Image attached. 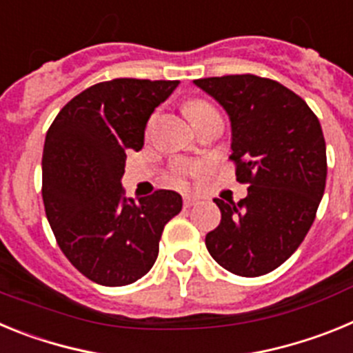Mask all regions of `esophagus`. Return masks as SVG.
Wrapping results in <instances>:
<instances>
[{"label": "esophagus", "mask_w": 353, "mask_h": 353, "mask_svg": "<svg viewBox=\"0 0 353 353\" xmlns=\"http://www.w3.org/2000/svg\"><path fill=\"white\" fill-rule=\"evenodd\" d=\"M196 203H198V198H196V196H192V194L183 196V207L185 208H191L192 205H196Z\"/></svg>", "instance_id": "34e87169"}]
</instances>
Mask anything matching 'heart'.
<instances>
[{"label":"heart","instance_id":"heart-1","mask_svg":"<svg viewBox=\"0 0 353 353\" xmlns=\"http://www.w3.org/2000/svg\"><path fill=\"white\" fill-rule=\"evenodd\" d=\"M210 113H215V109L203 101H191L185 104V114L189 117V120H191L192 123H196L199 118L207 117V114Z\"/></svg>","mask_w":353,"mask_h":353}]
</instances>
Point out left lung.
Here are the masks:
<instances>
[{"label": "left lung", "instance_id": "left-lung-1", "mask_svg": "<svg viewBox=\"0 0 353 353\" xmlns=\"http://www.w3.org/2000/svg\"><path fill=\"white\" fill-rule=\"evenodd\" d=\"M226 111L232 125L236 180L248 196L215 198L219 226L207 233L210 256L244 277L272 272L297 251L322 201L327 154L320 121L283 84L242 74L196 79Z\"/></svg>", "mask_w": 353, "mask_h": 353}]
</instances>
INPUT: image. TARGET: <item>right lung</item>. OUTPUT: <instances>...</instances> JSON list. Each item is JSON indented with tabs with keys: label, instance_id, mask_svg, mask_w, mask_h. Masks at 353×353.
<instances>
[{
	"label": "right lung",
	"instance_id": "obj_1",
	"mask_svg": "<svg viewBox=\"0 0 353 353\" xmlns=\"http://www.w3.org/2000/svg\"><path fill=\"white\" fill-rule=\"evenodd\" d=\"M179 83L121 77L93 84L46 134V215L68 261L97 285L141 279L157 260L162 230L182 210L179 192L161 189L134 201L121 187L127 152L143 148L150 117Z\"/></svg>",
	"mask_w": 353,
	"mask_h": 353
}]
</instances>
